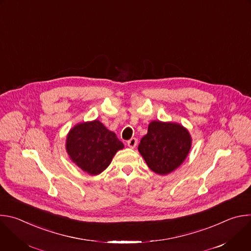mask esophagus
<instances>
[{
  "instance_id": "obj_1",
  "label": "esophagus",
  "mask_w": 251,
  "mask_h": 251,
  "mask_svg": "<svg viewBox=\"0 0 251 251\" xmlns=\"http://www.w3.org/2000/svg\"><path fill=\"white\" fill-rule=\"evenodd\" d=\"M127 145H128L130 148L136 147V145H137V139H136V138H131L130 140L127 141Z\"/></svg>"
}]
</instances>
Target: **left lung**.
Returning a JSON list of instances; mask_svg holds the SVG:
<instances>
[{
  "instance_id": "obj_1",
  "label": "left lung",
  "mask_w": 251,
  "mask_h": 251,
  "mask_svg": "<svg viewBox=\"0 0 251 251\" xmlns=\"http://www.w3.org/2000/svg\"><path fill=\"white\" fill-rule=\"evenodd\" d=\"M191 142L189 132L180 124L153 121L138 150L153 172L167 175L185 161Z\"/></svg>"
}]
</instances>
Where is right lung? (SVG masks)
<instances>
[{
    "mask_svg": "<svg viewBox=\"0 0 251 251\" xmlns=\"http://www.w3.org/2000/svg\"><path fill=\"white\" fill-rule=\"evenodd\" d=\"M123 143L98 120L81 123L71 129L66 139L68 155L82 171L98 175L109 166Z\"/></svg>",
    "mask_w": 251,
    "mask_h": 251,
    "instance_id": "right-lung-1",
    "label": "right lung"
}]
</instances>
